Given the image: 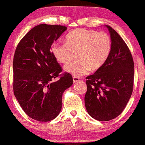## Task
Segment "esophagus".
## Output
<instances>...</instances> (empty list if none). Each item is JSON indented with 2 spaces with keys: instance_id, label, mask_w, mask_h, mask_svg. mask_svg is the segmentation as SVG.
I'll use <instances>...</instances> for the list:
<instances>
[{
  "instance_id": "1",
  "label": "esophagus",
  "mask_w": 145,
  "mask_h": 145,
  "mask_svg": "<svg viewBox=\"0 0 145 145\" xmlns=\"http://www.w3.org/2000/svg\"><path fill=\"white\" fill-rule=\"evenodd\" d=\"M80 79L78 77H75V76L73 77V82H74V83L78 82H80Z\"/></svg>"
}]
</instances>
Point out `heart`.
I'll use <instances>...</instances> for the list:
<instances>
[{"mask_svg": "<svg viewBox=\"0 0 145 145\" xmlns=\"http://www.w3.org/2000/svg\"><path fill=\"white\" fill-rule=\"evenodd\" d=\"M112 50V41L106 33L93 30L76 29L65 38V43H54L52 53L58 62L66 64L77 53L78 61L65 66L64 70L80 77L91 69L96 70L104 65Z\"/></svg>", "mask_w": 145, "mask_h": 145, "instance_id": "1", "label": "heart"}]
</instances>
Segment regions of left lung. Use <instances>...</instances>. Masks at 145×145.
Listing matches in <instances>:
<instances>
[{"label": "left lung", "mask_w": 145, "mask_h": 145, "mask_svg": "<svg viewBox=\"0 0 145 145\" xmlns=\"http://www.w3.org/2000/svg\"><path fill=\"white\" fill-rule=\"evenodd\" d=\"M110 54L104 65L87 76L85 107L91 117L107 121L117 117L130 99L134 84V65L127 44L110 26Z\"/></svg>", "instance_id": "8db88e82"}]
</instances>
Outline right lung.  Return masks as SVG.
Segmentation results:
<instances>
[{"label": "right lung", "instance_id": "1", "mask_svg": "<svg viewBox=\"0 0 145 145\" xmlns=\"http://www.w3.org/2000/svg\"><path fill=\"white\" fill-rule=\"evenodd\" d=\"M67 30L61 25L39 24L25 35L16 48L13 62L14 93L28 116L46 122L59 115L63 92L73 84L70 74H63L52 44Z\"/></svg>", "mask_w": 145, "mask_h": 145}]
</instances>
